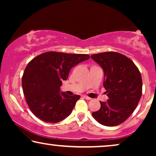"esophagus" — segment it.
<instances>
[{
    "mask_svg": "<svg viewBox=\"0 0 156 156\" xmlns=\"http://www.w3.org/2000/svg\"><path fill=\"white\" fill-rule=\"evenodd\" d=\"M82 97L84 98V99H87V100H91V98L89 97H87V96H86V95H83V96H82Z\"/></svg>",
    "mask_w": 156,
    "mask_h": 156,
    "instance_id": "esophagus-1",
    "label": "esophagus"
}]
</instances>
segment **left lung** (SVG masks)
<instances>
[{"label": "left lung", "mask_w": 156, "mask_h": 156, "mask_svg": "<svg viewBox=\"0 0 156 156\" xmlns=\"http://www.w3.org/2000/svg\"><path fill=\"white\" fill-rule=\"evenodd\" d=\"M104 72V87L108 99L100 101L101 108L93 112L98 122L106 126H118L136 109L142 94V78L133 62L116 52H106L91 56Z\"/></svg>", "instance_id": "obj_1"}]
</instances>
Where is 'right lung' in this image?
I'll return each instance as SVG.
<instances>
[{"label":"right lung","instance_id":"add662e5","mask_svg":"<svg viewBox=\"0 0 156 156\" xmlns=\"http://www.w3.org/2000/svg\"><path fill=\"white\" fill-rule=\"evenodd\" d=\"M89 55L47 52L33 58L22 77L23 94L32 113L40 120L57 123L71 114L80 96L60 92L70 69Z\"/></svg>","mask_w":156,"mask_h":156}]
</instances>
